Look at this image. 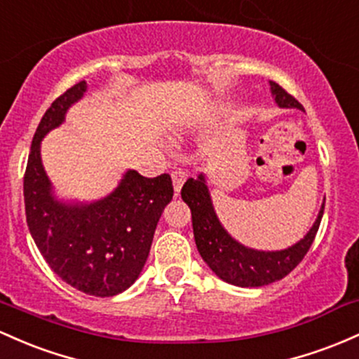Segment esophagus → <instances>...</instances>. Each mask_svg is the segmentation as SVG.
Masks as SVG:
<instances>
[{
    "mask_svg": "<svg viewBox=\"0 0 359 359\" xmlns=\"http://www.w3.org/2000/svg\"><path fill=\"white\" fill-rule=\"evenodd\" d=\"M187 179V173L184 170H175L172 172V180H173V191H175V196H179L180 189H182L184 182Z\"/></svg>",
    "mask_w": 359,
    "mask_h": 359,
    "instance_id": "esophagus-1",
    "label": "esophagus"
}]
</instances>
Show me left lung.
<instances>
[{"label": "left lung", "instance_id": "left-lung-1", "mask_svg": "<svg viewBox=\"0 0 359 359\" xmlns=\"http://www.w3.org/2000/svg\"><path fill=\"white\" fill-rule=\"evenodd\" d=\"M269 85L273 98L279 107L303 110L300 102L294 100L278 83L269 81ZM180 196L191 208L196 247L203 261L219 279L240 288H259L288 276L309 252L324 215V203H322L312 228L306 231L305 237L288 249L255 250L240 243L224 230L212 206L204 173H199L198 179H189L184 184Z\"/></svg>", "mask_w": 359, "mask_h": 359}]
</instances>
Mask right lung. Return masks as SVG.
Returning <instances> with one entry per match:
<instances>
[{
  "label": "right lung",
  "instance_id": "right-lung-1",
  "mask_svg": "<svg viewBox=\"0 0 359 359\" xmlns=\"http://www.w3.org/2000/svg\"><path fill=\"white\" fill-rule=\"evenodd\" d=\"M85 93L86 81H80L46 110L30 147L23 198L30 235L50 269L73 288L105 298L126 291L141 274L173 187L167 173L147 179L128 170L110 194L93 203L54 194L41 143Z\"/></svg>",
  "mask_w": 359,
  "mask_h": 359
}]
</instances>
